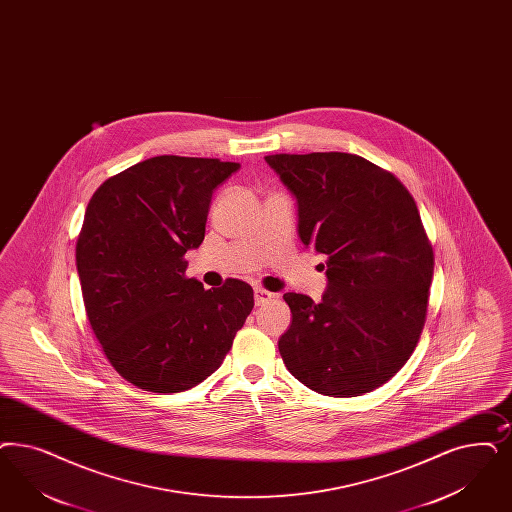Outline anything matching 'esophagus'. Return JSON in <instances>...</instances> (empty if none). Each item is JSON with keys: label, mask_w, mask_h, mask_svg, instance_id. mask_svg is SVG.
<instances>
[{"label": "esophagus", "mask_w": 512, "mask_h": 512, "mask_svg": "<svg viewBox=\"0 0 512 512\" xmlns=\"http://www.w3.org/2000/svg\"><path fill=\"white\" fill-rule=\"evenodd\" d=\"M274 299V295L270 291H266L263 287H255V304L263 306L268 300Z\"/></svg>", "instance_id": "34e87169"}]
</instances>
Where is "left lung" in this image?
I'll list each match as a JSON object with an SVG mask.
<instances>
[{
  "label": "left lung",
  "mask_w": 512,
  "mask_h": 512,
  "mask_svg": "<svg viewBox=\"0 0 512 512\" xmlns=\"http://www.w3.org/2000/svg\"><path fill=\"white\" fill-rule=\"evenodd\" d=\"M265 160L297 198L302 244L327 257L323 299L283 295L293 314L278 342L285 367L329 397L380 388L410 359L427 318L435 255L412 194L352 153Z\"/></svg>",
  "instance_id": "1"
}]
</instances>
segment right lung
Masks as SVG:
<instances>
[{
  "mask_svg": "<svg viewBox=\"0 0 512 512\" xmlns=\"http://www.w3.org/2000/svg\"><path fill=\"white\" fill-rule=\"evenodd\" d=\"M238 162L160 155L106 179L75 246L87 318L111 367L136 388L177 393L217 371L253 310V289L187 278L213 189Z\"/></svg>",
  "mask_w": 512,
  "mask_h": 512,
  "instance_id": "right-lung-1",
  "label": "right lung"
}]
</instances>
